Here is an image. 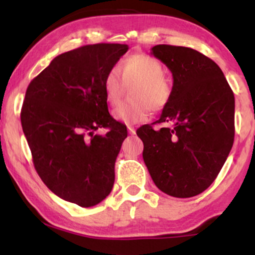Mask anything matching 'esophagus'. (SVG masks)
<instances>
[{
  "label": "esophagus",
  "instance_id": "esophagus-1",
  "mask_svg": "<svg viewBox=\"0 0 255 255\" xmlns=\"http://www.w3.org/2000/svg\"><path fill=\"white\" fill-rule=\"evenodd\" d=\"M128 133H129V134H134V133H135V128H134L133 127V126H128Z\"/></svg>",
  "mask_w": 255,
  "mask_h": 255
}]
</instances>
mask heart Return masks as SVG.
<instances>
[{"mask_svg": "<svg viewBox=\"0 0 255 255\" xmlns=\"http://www.w3.org/2000/svg\"><path fill=\"white\" fill-rule=\"evenodd\" d=\"M164 67L157 58L145 54L130 55L105 75L104 95L108 103L119 104L126 86L134 87V102L119 105L114 110L115 120L125 125H135L146 121L151 110L165 109L172 98V85L164 78Z\"/></svg>", "mask_w": 255, "mask_h": 255, "instance_id": "heart-1", "label": "heart"}]
</instances>
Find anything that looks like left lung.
<instances>
[{
	"mask_svg": "<svg viewBox=\"0 0 255 255\" xmlns=\"http://www.w3.org/2000/svg\"><path fill=\"white\" fill-rule=\"evenodd\" d=\"M151 54L172 73V98L154 129L136 130L142 158L158 188L191 198L209 188L224 165L235 135V98L222 69L194 49L159 44Z\"/></svg>",
	"mask_w": 255,
	"mask_h": 255,
	"instance_id": "8db88e82",
	"label": "left lung"
}]
</instances>
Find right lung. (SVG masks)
<instances>
[{
	"instance_id": "right-lung-1",
	"label": "right lung",
	"mask_w": 255,
	"mask_h": 255,
	"mask_svg": "<svg viewBox=\"0 0 255 255\" xmlns=\"http://www.w3.org/2000/svg\"><path fill=\"white\" fill-rule=\"evenodd\" d=\"M126 44H92L58 55L26 90L22 130L34 168L52 193L81 207L110 194L127 128L109 114L103 81ZM109 128L105 136L94 131Z\"/></svg>"
}]
</instances>
